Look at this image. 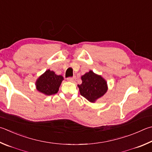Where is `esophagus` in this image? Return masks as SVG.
<instances>
[{
    "mask_svg": "<svg viewBox=\"0 0 152 152\" xmlns=\"http://www.w3.org/2000/svg\"><path fill=\"white\" fill-rule=\"evenodd\" d=\"M76 78L75 77H69V78H67V80L69 82H74L75 81Z\"/></svg>",
    "mask_w": 152,
    "mask_h": 152,
    "instance_id": "esophagus-1",
    "label": "esophagus"
}]
</instances>
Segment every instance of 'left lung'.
Wrapping results in <instances>:
<instances>
[{
	"mask_svg": "<svg viewBox=\"0 0 152 152\" xmlns=\"http://www.w3.org/2000/svg\"><path fill=\"white\" fill-rule=\"evenodd\" d=\"M80 85H78L80 93L90 102H95L103 96L107 90V82L100 75L92 70L82 76Z\"/></svg>",
	"mask_w": 152,
	"mask_h": 152,
	"instance_id": "8db88e82",
	"label": "left lung"
}]
</instances>
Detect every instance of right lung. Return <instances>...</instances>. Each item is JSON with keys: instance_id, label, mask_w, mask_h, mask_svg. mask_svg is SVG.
Segmentation results:
<instances>
[{"instance_id": "1", "label": "right lung", "mask_w": 152, "mask_h": 152, "mask_svg": "<svg viewBox=\"0 0 152 152\" xmlns=\"http://www.w3.org/2000/svg\"><path fill=\"white\" fill-rule=\"evenodd\" d=\"M63 80L62 76L56 75L54 72L48 70L37 79L36 87L38 91L46 96L55 94Z\"/></svg>"}]
</instances>
